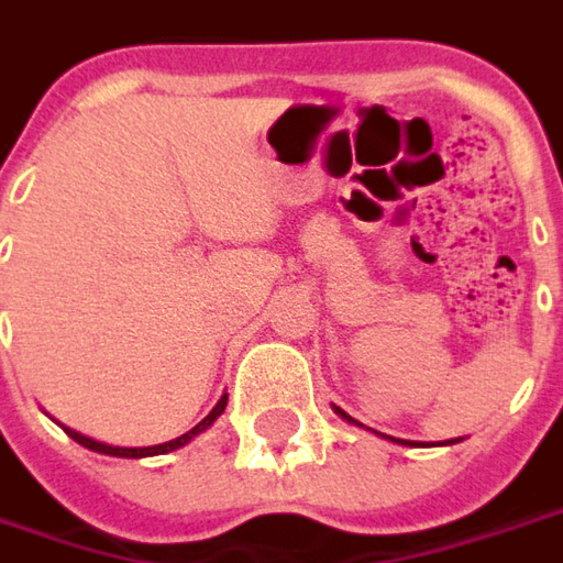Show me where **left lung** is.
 <instances>
[{
    "mask_svg": "<svg viewBox=\"0 0 563 563\" xmlns=\"http://www.w3.org/2000/svg\"><path fill=\"white\" fill-rule=\"evenodd\" d=\"M335 415H341V418L347 420V423H356V420L350 418L344 408H338V405H335ZM356 427H363V423H356ZM380 435H384V432H380ZM384 439H393V435H384ZM393 442H399V445H411V442H405V439H393ZM454 442H460V439H451V442H445V445H454Z\"/></svg>",
    "mask_w": 563,
    "mask_h": 563,
    "instance_id": "1",
    "label": "left lung"
}]
</instances>
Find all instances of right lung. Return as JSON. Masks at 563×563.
<instances>
[{"label": "right lung", "mask_w": 563, "mask_h": 563, "mask_svg": "<svg viewBox=\"0 0 563 563\" xmlns=\"http://www.w3.org/2000/svg\"><path fill=\"white\" fill-rule=\"evenodd\" d=\"M228 405V393L219 399V402L213 405V411L207 415V418L200 420L198 427H191L188 432H183L179 439H173V442H164V445H148V448H121V445H106V442H97V439H90V435H85V432L78 430H69V427H63L66 430V435L69 439H76L78 445H85L88 451H97V454H109V457H128V460H140V457H158V454H170V451H176V448H186L195 435H200L203 430H210L216 420L222 418V411H225Z\"/></svg>", "instance_id": "obj_1"}]
</instances>
